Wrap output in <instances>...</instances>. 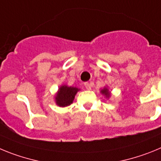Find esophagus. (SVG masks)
Masks as SVG:
<instances>
[{
  "instance_id": "esophagus-1",
  "label": "esophagus",
  "mask_w": 161,
  "mask_h": 161,
  "mask_svg": "<svg viewBox=\"0 0 161 161\" xmlns=\"http://www.w3.org/2000/svg\"><path fill=\"white\" fill-rule=\"evenodd\" d=\"M84 86H85V87H86V90L91 89V85L89 83V82H85V83H84Z\"/></svg>"
}]
</instances>
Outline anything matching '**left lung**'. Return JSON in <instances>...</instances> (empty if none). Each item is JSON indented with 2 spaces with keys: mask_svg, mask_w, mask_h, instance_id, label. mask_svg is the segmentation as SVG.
I'll use <instances>...</instances> for the list:
<instances>
[{
  "mask_svg": "<svg viewBox=\"0 0 161 161\" xmlns=\"http://www.w3.org/2000/svg\"><path fill=\"white\" fill-rule=\"evenodd\" d=\"M100 92L103 94V95H105L106 98H109V97L111 96V93H110L109 90H108L107 87H104L103 89L101 90Z\"/></svg>",
  "mask_w": 161,
  "mask_h": 161,
  "instance_id": "left-lung-1",
  "label": "left lung"
}]
</instances>
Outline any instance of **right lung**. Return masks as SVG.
Returning <instances> with one entry per match:
<instances>
[{
  "label": "right lung",
  "mask_w": 161,
  "mask_h": 161,
  "mask_svg": "<svg viewBox=\"0 0 161 161\" xmlns=\"http://www.w3.org/2000/svg\"><path fill=\"white\" fill-rule=\"evenodd\" d=\"M80 89L75 86H68L63 85L58 88V91L56 94L55 102L59 107L64 108L70 105L75 99V95Z\"/></svg>",
  "instance_id": "add662e5"
}]
</instances>
